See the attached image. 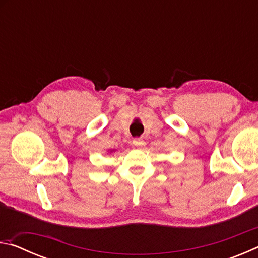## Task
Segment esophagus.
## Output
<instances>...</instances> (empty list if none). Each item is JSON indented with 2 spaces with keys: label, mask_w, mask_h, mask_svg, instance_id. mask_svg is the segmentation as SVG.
<instances>
[{
  "label": "esophagus",
  "mask_w": 258,
  "mask_h": 258,
  "mask_svg": "<svg viewBox=\"0 0 258 258\" xmlns=\"http://www.w3.org/2000/svg\"><path fill=\"white\" fill-rule=\"evenodd\" d=\"M133 145L135 147H138V148H141V147L145 146V141H143L142 139H134L133 140Z\"/></svg>",
  "instance_id": "1"
}]
</instances>
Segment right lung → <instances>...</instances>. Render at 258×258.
Listing matches in <instances>:
<instances>
[{"label":"right lung","mask_w":258,"mask_h":258,"mask_svg":"<svg viewBox=\"0 0 258 258\" xmlns=\"http://www.w3.org/2000/svg\"><path fill=\"white\" fill-rule=\"evenodd\" d=\"M113 151H115V149H111L110 151H109V152H110V154H111V152H113Z\"/></svg>","instance_id":"right-lung-1"}]
</instances>
